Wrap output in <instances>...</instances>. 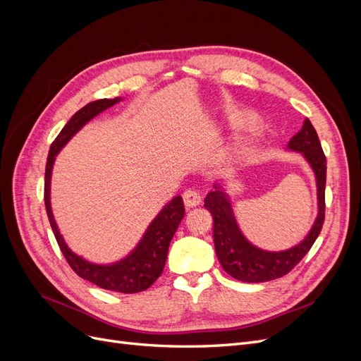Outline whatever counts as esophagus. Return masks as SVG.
I'll return each instance as SVG.
<instances>
[{"instance_id": "1", "label": "esophagus", "mask_w": 361, "mask_h": 361, "mask_svg": "<svg viewBox=\"0 0 361 361\" xmlns=\"http://www.w3.org/2000/svg\"><path fill=\"white\" fill-rule=\"evenodd\" d=\"M183 202H185V206L187 207H194L200 204L202 202V194L199 190L195 188H188L187 191L183 192Z\"/></svg>"}]
</instances>
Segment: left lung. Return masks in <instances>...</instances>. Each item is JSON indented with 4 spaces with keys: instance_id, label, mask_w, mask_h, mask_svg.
I'll return each instance as SVG.
<instances>
[{
    "instance_id": "obj_1",
    "label": "left lung",
    "mask_w": 361,
    "mask_h": 361,
    "mask_svg": "<svg viewBox=\"0 0 361 361\" xmlns=\"http://www.w3.org/2000/svg\"><path fill=\"white\" fill-rule=\"evenodd\" d=\"M288 149L298 152L312 167L318 188V215L302 241L283 251H267L248 243L239 231L233 209L227 192L220 183H214V191L206 195L204 207L214 218V244L215 253L223 269L228 276L245 283H262L276 280L298 264L309 253L316 238L319 236L325 218V180L326 159L321 147L318 134L309 118L297 135L288 143Z\"/></svg>"
}]
</instances>
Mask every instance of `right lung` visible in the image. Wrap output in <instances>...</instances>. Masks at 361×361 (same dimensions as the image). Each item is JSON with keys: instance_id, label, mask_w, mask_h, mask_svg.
<instances>
[{"instance_id": "obj_1", "label": "right lung", "mask_w": 361, "mask_h": 361, "mask_svg": "<svg viewBox=\"0 0 361 361\" xmlns=\"http://www.w3.org/2000/svg\"><path fill=\"white\" fill-rule=\"evenodd\" d=\"M120 101H122L120 97H114V99H99L87 104L71 117V120L64 125L57 138L54 140L48 154L45 170V206L49 224L52 227L54 235H56L61 253L66 257L68 264L76 274L106 290L135 293L146 290L154 285L155 280L161 276L164 265H166L170 241L185 215L183 200L180 195L173 197L162 207L159 214L155 216V220L149 224L147 231L145 232L143 238H141L138 245L126 257L110 265L92 264V262L75 255L60 235L51 209V174L54 161H56L59 152L89 120Z\"/></svg>"}]
</instances>
